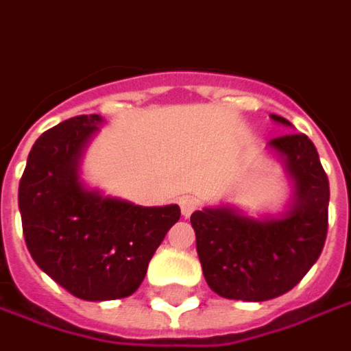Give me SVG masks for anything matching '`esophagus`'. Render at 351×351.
I'll return each mask as SVG.
<instances>
[{
    "label": "esophagus",
    "instance_id": "esophagus-1",
    "mask_svg": "<svg viewBox=\"0 0 351 351\" xmlns=\"http://www.w3.org/2000/svg\"><path fill=\"white\" fill-rule=\"evenodd\" d=\"M180 208H181V214H183L185 217H189L191 214H193V210L197 208V199H193V197H181Z\"/></svg>",
    "mask_w": 351,
    "mask_h": 351
}]
</instances>
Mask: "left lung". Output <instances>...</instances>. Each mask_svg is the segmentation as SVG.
I'll list each match as a JSON object with an SVG mask.
<instances>
[{
  "label": "left lung",
  "mask_w": 351,
  "mask_h": 351,
  "mask_svg": "<svg viewBox=\"0 0 351 351\" xmlns=\"http://www.w3.org/2000/svg\"><path fill=\"white\" fill-rule=\"evenodd\" d=\"M273 122H291L271 114ZM267 147L282 162L292 197L279 214L246 216L231 204L193 212L202 273L212 291L229 300L263 302L294 289L317 262L327 239L328 178L308 135L289 134Z\"/></svg>",
  "instance_id": "obj_1"
}]
</instances>
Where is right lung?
Returning a JSON list of instances; mask_svg holds the SVG:
<instances>
[{"label":"right lung","instance_id":"right-lung-1","mask_svg":"<svg viewBox=\"0 0 351 351\" xmlns=\"http://www.w3.org/2000/svg\"><path fill=\"white\" fill-rule=\"evenodd\" d=\"M101 124L99 114L74 116L40 135L19 185L24 241L34 262L89 302L134 294L181 216L178 204L139 206L82 181L80 164Z\"/></svg>","mask_w":351,"mask_h":351}]
</instances>
